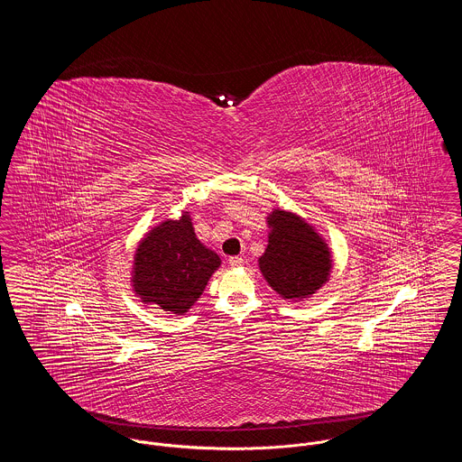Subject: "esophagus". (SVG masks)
<instances>
[{"label": "esophagus", "mask_w": 462, "mask_h": 462, "mask_svg": "<svg viewBox=\"0 0 462 462\" xmlns=\"http://www.w3.org/2000/svg\"><path fill=\"white\" fill-rule=\"evenodd\" d=\"M244 263V260H242L241 256H232V258H228V264L232 266V268H237V266H241Z\"/></svg>", "instance_id": "34e87169"}]
</instances>
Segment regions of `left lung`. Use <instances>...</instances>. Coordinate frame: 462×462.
<instances>
[{
	"mask_svg": "<svg viewBox=\"0 0 462 462\" xmlns=\"http://www.w3.org/2000/svg\"><path fill=\"white\" fill-rule=\"evenodd\" d=\"M270 236L258 260L266 282L284 300H303L329 279L332 260L328 244L315 228L294 213L273 209Z\"/></svg>",
	"mask_w": 462,
	"mask_h": 462,
	"instance_id": "1",
	"label": "left lung"
}]
</instances>
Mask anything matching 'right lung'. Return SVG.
I'll list each match as a JSON object with an SVG mask.
<instances>
[{
    "mask_svg": "<svg viewBox=\"0 0 462 462\" xmlns=\"http://www.w3.org/2000/svg\"><path fill=\"white\" fill-rule=\"evenodd\" d=\"M220 263V256L196 237L189 213H183L180 220L157 225L138 244L133 289L143 303L183 315Z\"/></svg>",
    "mask_w": 462,
    "mask_h": 462,
    "instance_id": "right-lung-1",
    "label": "right lung"
}]
</instances>
